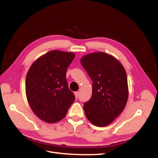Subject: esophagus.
I'll return each mask as SVG.
<instances>
[{"mask_svg": "<svg viewBox=\"0 0 158 158\" xmlns=\"http://www.w3.org/2000/svg\"><path fill=\"white\" fill-rule=\"evenodd\" d=\"M74 95H75L76 99H77V97L79 96V92H74Z\"/></svg>", "mask_w": 158, "mask_h": 158, "instance_id": "obj_1", "label": "esophagus"}]
</instances>
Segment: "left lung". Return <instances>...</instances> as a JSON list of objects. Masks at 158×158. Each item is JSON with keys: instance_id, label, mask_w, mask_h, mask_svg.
Wrapping results in <instances>:
<instances>
[{"instance_id": "8db88e82", "label": "left lung", "mask_w": 158, "mask_h": 158, "mask_svg": "<svg viewBox=\"0 0 158 158\" xmlns=\"http://www.w3.org/2000/svg\"><path fill=\"white\" fill-rule=\"evenodd\" d=\"M80 61L93 82L91 98L84 105L85 116L96 127H106L127 105V73L118 59L103 52L88 54Z\"/></svg>"}]
</instances>
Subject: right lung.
I'll list each match as a JSON object with an SVG mask.
<instances>
[{
  "instance_id": "right-lung-1",
  "label": "right lung",
  "mask_w": 158,
  "mask_h": 158,
  "mask_svg": "<svg viewBox=\"0 0 158 158\" xmlns=\"http://www.w3.org/2000/svg\"><path fill=\"white\" fill-rule=\"evenodd\" d=\"M75 54L52 50L37 59L25 79L27 99L33 113L43 121L64 119L75 97L68 85L66 71Z\"/></svg>"
}]
</instances>
